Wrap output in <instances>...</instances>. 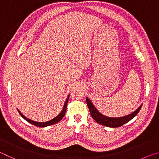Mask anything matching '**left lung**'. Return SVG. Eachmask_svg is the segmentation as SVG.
<instances>
[{"mask_svg": "<svg viewBox=\"0 0 159 159\" xmlns=\"http://www.w3.org/2000/svg\"><path fill=\"white\" fill-rule=\"evenodd\" d=\"M86 101H87V106L89 107V110L91 115L94 120L97 123L101 124L102 126L111 128H117L123 126L124 124L131 120L133 117H135L142 107L141 105L133 113L130 114V115L127 116H122V117H108V116L102 115L101 113H100L88 98H86Z\"/></svg>", "mask_w": 159, "mask_h": 159, "instance_id": "obj_1", "label": "left lung"}]
</instances>
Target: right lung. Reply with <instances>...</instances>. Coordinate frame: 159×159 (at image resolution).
Returning <instances> with one entry per match:
<instances>
[{
  "label": "right lung",
  "instance_id": "add662e5",
  "mask_svg": "<svg viewBox=\"0 0 159 159\" xmlns=\"http://www.w3.org/2000/svg\"><path fill=\"white\" fill-rule=\"evenodd\" d=\"M68 98H69V96H68V97L66 99V102H65V104H64V106L63 107L62 111H61V112L57 116H56L55 118H54L53 119H52V120H50L49 121H46V122H37V121L30 120V119L26 118V116H25L24 115H22V113L19 110H18V112L19 113V115H20L22 116V117H23L25 119V120L29 122V123L33 125H34V126H38V127H46V126H50V125H53V124H57V122H58L59 121H61V119H62V118L63 117L64 115H65V114H66L67 104H68Z\"/></svg>",
  "mask_w": 159,
  "mask_h": 159
}]
</instances>
